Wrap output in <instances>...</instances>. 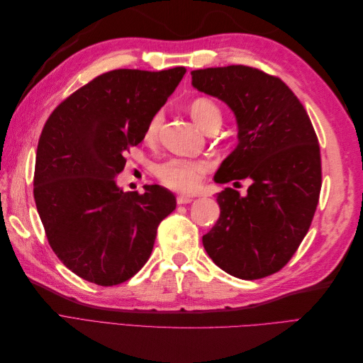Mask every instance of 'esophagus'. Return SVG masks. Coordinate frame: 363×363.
I'll list each match as a JSON object with an SVG mask.
<instances>
[{
    "label": "esophagus",
    "mask_w": 363,
    "mask_h": 363,
    "mask_svg": "<svg viewBox=\"0 0 363 363\" xmlns=\"http://www.w3.org/2000/svg\"><path fill=\"white\" fill-rule=\"evenodd\" d=\"M194 199L189 195H179L177 196V204H189Z\"/></svg>",
    "instance_id": "1"
}]
</instances>
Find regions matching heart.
<instances>
[{"instance_id":"heart-1","label":"heart","mask_w":363,"mask_h":363,"mask_svg":"<svg viewBox=\"0 0 363 363\" xmlns=\"http://www.w3.org/2000/svg\"><path fill=\"white\" fill-rule=\"evenodd\" d=\"M189 112L195 123L204 131L219 128L223 124V111L208 98H195L189 104ZM160 123L162 116L159 113L150 118L144 131V139L147 142L156 140ZM208 168H211V164L206 160L171 157L156 164L155 175L164 188L175 192H192L199 188L203 175Z\"/></svg>"}]
</instances>
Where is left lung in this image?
I'll list each match as a JSON object with an SVG mask.
<instances>
[{"instance_id":"left-lung-1","label":"left lung","mask_w":363,"mask_h":363,"mask_svg":"<svg viewBox=\"0 0 363 363\" xmlns=\"http://www.w3.org/2000/svg\"><path fill=\"white\" fill-rule=\"evenodd\" d=\"M196 89L236 115L239 144L215 180L251 179L245 196L225 188L221 213L203 236L230 276L256 280L280 271L309 232L321 192L320 144L303 104L279 77L244 65L192 71Z\"/></svg>"}]
</instances>
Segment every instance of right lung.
Returning <instances> with one entry per match:
<instances>
[{"label": "right lung", "mask_w": 363, "mask_h": 363, "mask_svg": "<svg viewBox=\"0 0 363 363\" xmlns=\"http://www.w3.org/2000/svg\"><path fill=\"white\" fill-rule=\"evenodd\" d=\"M184 74L183 67L104 72L65 98L43 125L33 194L50 247L83 280L115 286L133 277L175 208L162 186L123 192L115 177Z\"/></svg>", "instance_id": "1"}]
</instances>
